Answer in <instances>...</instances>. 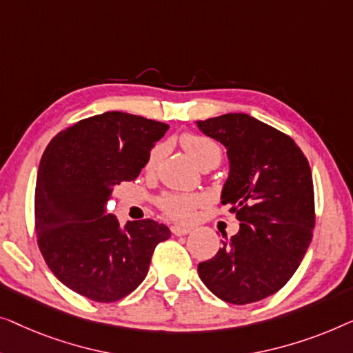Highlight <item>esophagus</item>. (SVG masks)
<instances>
[{
    "label": "esophagus",
    "instance_id": "1",
    "mask_svg": "<svg viewBox=\"0 0 353 353\" xmlns=\"http://www.w3.org/2000/svg\"><path fill=\"white\" fill-rule=\"evenodd\" d=\"M171 232L174 233L176 236H183V235H187V233H190L192 232V228L190 227H181V225H172L171 227Z\"/></svg>",
    "mask_w": 353,
    "mask_h": 353
}]
</instances>
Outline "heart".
<instances>
[{"label": "heart", "instance_id": "heart-1", "mask_svg": "<svg viewBox=\"0 0 353 353\" xmlns=\"http://www.w3.org/2000/svg\"><path fill=\"white\" fill-rule=\"evenodd\" d=\"M179 142H181L183 150L188 153V157H190L200 168L205 165L217 166L219 165V161L222 160V148L214 139L201 136V134L185 132L182 134L181 139H179ZM161 153H163L161 145H157L152 148L145 163L147 171L155 170L158 160L161 158ZM158 203H160V208L168 217H171V219H174L177 222H188L193 219V216H195L198 208L205 203V198L198 195V193L170 192V193H165Z\"/></svg>", "mask_w": 353, "mask_h": 353}]
</instances>
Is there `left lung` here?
I'll list each match as a JSON object with an SVG mask.
<instances>
[{"label": "left lung", "instance_id": "8db88e82", "mask_svg": "<svg viewBox=\"0 0 353 353\" xmlns=\"http://www.w3.org/2000/svg\"><path fill=\"white\" fill-rule=\"evenodd\" d=\"M227 148L230 174L222 205H230L240 230L198 275L219 299L243 305L265 299L294 275L315 227L309 161L297 143L246 113L196 121Z\"/></svg>", "mask_w": 353, "mask_h": 353}]
</instances>
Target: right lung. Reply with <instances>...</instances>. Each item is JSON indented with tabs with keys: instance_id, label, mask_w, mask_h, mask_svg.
<instances>
[{
	"instance_id": "add662e5",
	"label": "right lung",
	"mask_w": 353,
	"mask_h": 353,
	"mask_svg": "<svg viewBox=\"0 0 353 353\" xmlns=\"http://www.w3.org/2000/svg\"><path fill=\"white\" fill-rule=\"evenodd\" d=\"M170 126L123 112L81 120L49 142L38 168L34 227L39 251L67 288L115 302L147 276L170 228L152 219L123 228L107 214L113 188L134 181Z\"/></svg>"
}]
</instances>
